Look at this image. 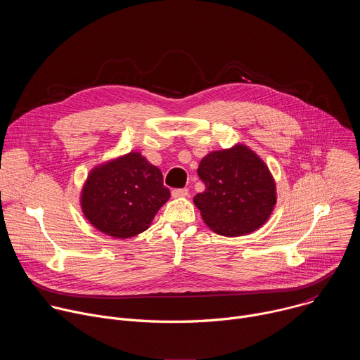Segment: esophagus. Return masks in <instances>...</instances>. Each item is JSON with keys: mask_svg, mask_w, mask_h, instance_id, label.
<instances>
[{"mask_svg": "<svg viewBox=\"0 0 360 360\" xmlns=\"http://www.w3.org/2000/svg\"><path fill=\"white\" fill-rule=\"evenodd\" d=\"M188 189L186 188H184V189H174L172 191V196L174 198H185V196H188Z\"/></svg>", "mask_w": 360, "mask_h": 360, "instance_id": "34e87169", "label": "esophagus"}]
</instances>
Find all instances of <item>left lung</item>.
Masks as SVG:
<instances>
[{"label":"left lung","instance_id":"8db88e82","mask_svg":"<svg viewBox=\"0 0 360 360\" xmlns=\"http://www.w3.org/2000/svg\"><path fill=\"white\" fill-rule=\"evenodd\" d=\"M205 191L193 198L203 222L233 238L259 229L272 215L276 182L264 160L245 143L207 153L198 167Z\"/></svg>","mask_w":360,"mask_h":360}]
</instances>
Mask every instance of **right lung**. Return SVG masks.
<instances>
[{
    "mask_svg": "<svg viewBox=\"0 0 360 360\" xmlns=\"http://www.w3.org/2000/svg\"><path fill=\"white\" fill-rule=\"evenodd\" d=\"M169 198L161 169L141 152L131 150L89 171L79 207L96 231L128 239L146 231Z\"/></svg>",
    "mask_w": 360,
    "mask_h": 360,
    "instance_id": "add662e5",
    "label": "right lung"
}]
</instances>
